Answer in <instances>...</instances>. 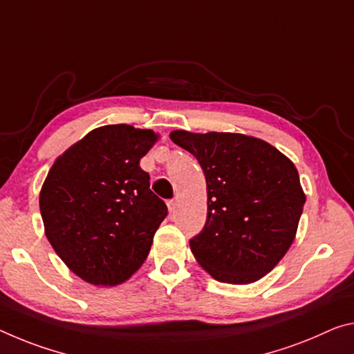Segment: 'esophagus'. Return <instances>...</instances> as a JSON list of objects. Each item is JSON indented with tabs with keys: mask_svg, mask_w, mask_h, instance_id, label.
Listing matches in <instances>:
<instances>
[{
	"mask_svg": "<svg viewBox=\"0 0 354 354\" xmlns=\"http://www.w3.org/2000/svg\"><path fill=\"white\" fill-rule=\"evenodd\" d=\"M167 206H168V211H170V214H171V212L175 211V207H176V201L175 200L167 201Z\"/></svg>",
	"mask_w": 354,
	"mask_h": 354,
	"instance_id": "34e87169",
	"label": "esophagus"
}]
</instances>
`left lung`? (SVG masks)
I'll return each instance as SVG.
<instances>
[{
	"label": "left lung",
	"instance_id": "obj_1",
	"mask_svg": "<svg viewBox=\"0 0 354 354\" xmlns=\"http://www.w3.org/2000/svg\"><path fill=\"white\" fill-rule=\"evenodd\" d=\"M173 143L205 171L207 216L190 239L194 257L225 283H252L282 260L306 203L298 170L260 138L230 132L173 131Z\"/></svg>",
	"mask_w": 354,
	"mask_h": 354
}]
</instances>
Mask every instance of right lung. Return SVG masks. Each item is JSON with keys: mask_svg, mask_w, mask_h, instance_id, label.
Returning <instances> with one entry per match:
<instances>
[{"mask_svg": "<svg viewBox=\"0 0 354 354\" xmlns=\"http://www.w3.org/2000/svg\"><path fill=\"white\" fill-rule=\"evenodd\" d=\"M156 140L149 129L97 127L61 154L44 181L46 236L88 283H122L147 260L168 212L140 168Z\"/></svg>", "mask_w": 354, "mask_h": 354, "instance_id": "right-lung-1", "label": "right lung"}]
</instances>
